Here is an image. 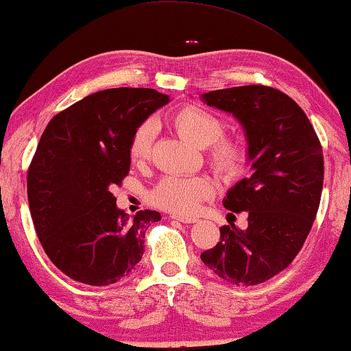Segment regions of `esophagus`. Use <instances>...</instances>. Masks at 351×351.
Listing matches in <instances>:
<instances>
[{"instance_id": "34e87169", "label": "esophagus", "mask_w": 351, "mask_h": 351, "mask_svg": "<svg viewBox=\"0 0 351 351\" xmlns=\"http://www.w3.org/2000/svg\"><path fill=\"white\" fill-rule=\"evenodd\" d=\"M171 219H176V221H181L184 224H192V223H197L198 219L195 217H182V215H171Z\"/></svg>"}]
</instances>
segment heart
I'll return each mask as SVG.
<instances>
[{
    "label": "heart",
    "mask_w": 351,
    "mask_h": 351,
    "mask_svg": "<svg viewBox=\"0 0 351 351\" xmlns=\"http://www.w3.org/2000/svg\"><path fill=\"white\" fill-rule=\"evenodd\" d=\"M170 125L193 145L207 148L210 167L224 178H237L246 170L249 150L245 142L224 136L228 122L203 106L186 104L171 112ZM152 123H142L134 130L128 144V156L133 164H144L152 154ZM215 186L209 176H167L158 182L148 199L153 206L176 215H190L198 210L204 199L210 198Z\"/></svg>",
    "instance_id": "b5f03b06"
}]
</instances>
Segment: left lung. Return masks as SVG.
I'll return each mask as SVG.
<instances>
[{
  "instance_id": "8db88e82",
  "label": "left lung",
  "mask_w": 351,
  "mask_h": 351,
  "mask_svg": "<svg viewBox=\"0 0 351 351\" xmlns=\"http://www.w3.org/2000/svg\"><path fill=\"white\" fill-rule=\"evenodd\" d=\"M203 100L245 127L254 173L223 201L226 209L247 212V228L221 226L217 246L201 260L223 280L252 287L288 268L310 234L324 186L322 145L304 110L276 88H226Z\"/></svg>"
}]
</instances>
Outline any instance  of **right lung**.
<instances>
[{
	"instance_id": "add662e5",
	"label": "right lung",
	"mask_w": 351,
	"mask_h": 351,
	"mask_svg": "<svg viewBox=\"0 0 351 351\" xmlns=\"http://www.w3.org/2000/svg\"><path fill=\"white\" fill-rule=\"evenodd\" d=\"M169 96L150 88H111L51 119L27 169L35 232L49 260L75 282L106 287L144 254L148 226L161 213L119 210L111 193L130 171L132 134Z\"/></svg>"
}]
</instances>
